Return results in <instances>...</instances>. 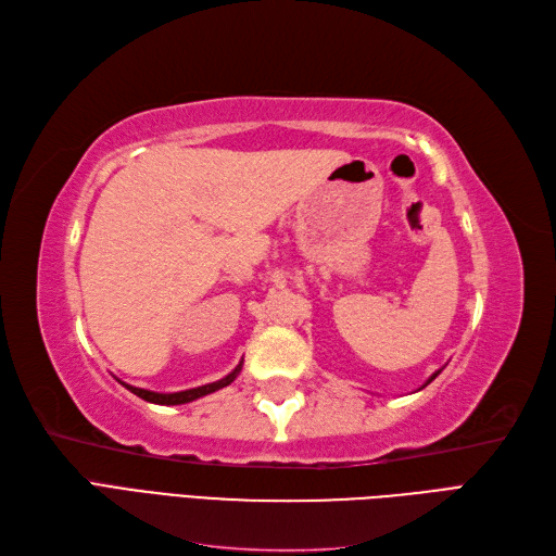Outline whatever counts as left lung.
I'll list each match as a JSON object with an SVG mask.
<instances>
[{"mask_svg": "<svg viewBox=\"0 0 556 556\" xmlns=\"http://www.w3.org/2000/svg\"><path fill=\"white\" fill-rule=\"evenodd\" d=\"M439 374H441V371H435V374H433V376H431V378H429V380H427V382H431V380H433V378H435V376H439Z\"/></svg>", "mask_w": 556, "mask_h": 556, "instance_id": "left-lung-1", "label": "left lung"}]
</instances>
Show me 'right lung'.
Masks as SVG:
<instances>
[{"label":"right lung","instance_id":"obj_1","mask_svg":"<svg viewBox=\"0 0 556 556\" xmlns=\"http://www.w3.org/2000/svg\"><path fill=\"white\" fill-rule=\"evenodd\" d=\"M241 374V364L233 368V371L229 376H225L223 380H215V382H208V384H201V387H194V390H185V392H174V394H160V392H150V390H141V387H131V384H125L127 390L131 394L141 396L143 401H150V403H160V406H180V403H190L199 396H206V394H213L217 390H223V387L231 384L233 380H237V376Z\"/></svg>","mask_w":556,"mask_h":556}]
</instances>
